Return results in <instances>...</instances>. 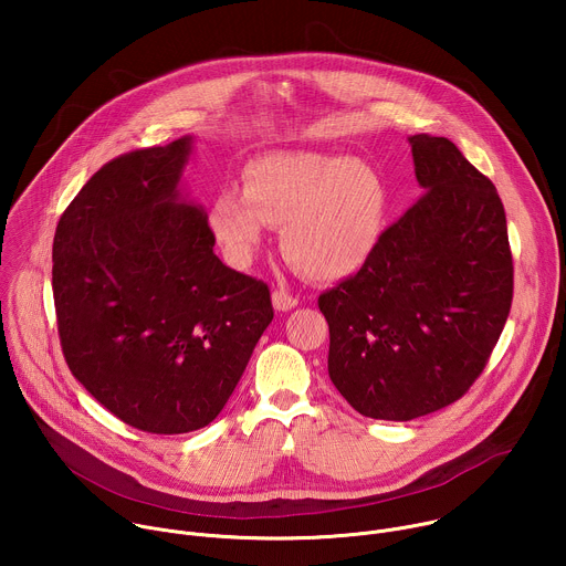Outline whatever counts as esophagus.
<instances>
[{"label":"esophagus","instance_id":"obj_1","mask_svg":"<svg viewBox=\"0 0 566 566\" xmlns=\"http://www.w3.org/2000/svg\"><path fill=\"white\" fill-rule=\"evenodd\" d=\"M273 306H275L277 311H291L293 306H297V297L291 295V293L284 291V289H275V291H273Z\"/></svg>","mask_w":566,"mask_h":566}]
</instances>
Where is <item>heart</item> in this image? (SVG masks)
Instances as JSON below:
<instances>
[{"mask_svg":"<svg viewBox=\"0 0 566 566\" xmlns=\"http://www.w3.org/2000/svg\"><path fill=\"white\" fill-rule=\"evenodd\" d=\"M389 195L382 177L347 154L266 151L241 170V192L214 195L208 221L234 266H247L264 237L280 228L286 260L313 280L358 273L380 244Z\"/></svg>","mask_w":566,"mask_h":566,"instance_id":"b5f03b06","label":"heart"}]
</instances>
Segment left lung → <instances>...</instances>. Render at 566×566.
Masks as SVG:
<instances>
[{
  "instance_id": "obj_1",
  "label": "left lung",
  "mask_w": 566,
  "mask_h": 566,
  "mask_svg": "<svg viewBox=\"0 0 566 566\" xmlns=\"http://www.w3.org/2000/svg\"><path fill=\"white\" fill-rule=\"evenodd\" d=\"M423 197L369 262L317 297L329 378L369 419L412 421L459 400L486 367L513 302L506 212L443 136L410 138Z\"/></svg>"
}]
</instances>
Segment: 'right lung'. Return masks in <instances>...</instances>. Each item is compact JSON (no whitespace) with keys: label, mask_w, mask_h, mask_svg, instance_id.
Listing matches in <instances>:
<instances>
[{"label":"right lung","mask_w":566,"mask_h":566,"mask_svg":"<svg viewBox=\"0 0 566 566\" xmlns=\"http://www.w3.org/2000/svg\"><path fill=\"white\" fill-rule=\"evenodd\" d=\"M190 138L105 164L62 212L53 300L64 360L123 423L206 428L273 319L269 284L228 269L206 212L179 199Z\"/></svg>","instance_id":"add662e5"}]
</instances>
